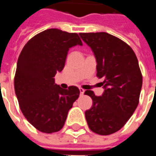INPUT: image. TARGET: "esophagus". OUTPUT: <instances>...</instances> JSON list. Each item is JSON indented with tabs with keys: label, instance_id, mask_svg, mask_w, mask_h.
I'll return each mask as SVG.
<instances>
[{
	"label": "esophagus",
	"instance_id": "1",
	"mask_svg": "<svg viewBox=\"0 0 156 156\" xmlns=\"http://www.w3.org/2000/svg\"><path fill=\"white\" fill-rule=\"evenodd\" d=\"M79 91H80V94L81 95L84 94V89H83V88H79Z\"/></svg>",
	"mask_w": 156,
	"mask_h": 156
}]
</instances>
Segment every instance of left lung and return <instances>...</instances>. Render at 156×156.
I'll use <instances>...</instances> for the list:
<instances>
[{"instance_id": "obj_1", "label": "left lung", "mask_w": 156, "mask_h": 156, "mask_svg": "<svg viewBox=\"0 0 156 156\" xmlns=\"http://www.w3.org/2000/svg\"><path fill=\"white\" fill-rule=\"evenodd\" d=\"M90 47L97 62V77L103 78L105 91L96 96L91 90L93 106L85 111L89 129L101 135L114 134L126 124L137 108L142 74L132 48L107 32L79 33Z\"/></svg>"}]
</instances>
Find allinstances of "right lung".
Masks as SVG:
<instances>
[{
  "label": "right lung",
  "mask_w": 156,
  "mask_h": 156,
  "mask_svg": "<svg viewBox=\"0 0 156 156\" xmlns=\"http://www.w3.org/2000/svg\"><path fill=\"white\" fill-rule=\"evenodd\" d=\"M77 45H83L77 33L48 29L30 39L19 56L14 79L16 95L23 115L41 132L60 130L79 97L77 87L63 89L54 79L64 68L69 48Z\"/></svg>",
  "instance_id": "obj_1"
}]
</instances>
